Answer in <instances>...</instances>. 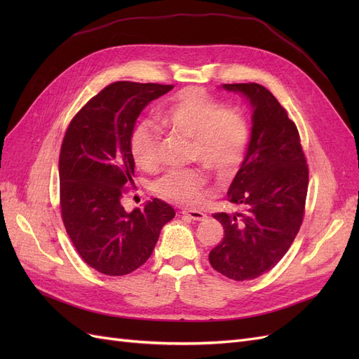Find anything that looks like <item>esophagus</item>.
Segmentation results:
<instances>
[{"instance_id": "esophagus-1", "label": "esophagus", "mask_w": 359, "mask_h": 359, "mask_svg": "<svg viewBox=\"0 0 359 359\" xmlns=\"http://www.w3.org/2000/svg\"><path fill=\"white\" fill-rule=\"evenodd\" d=\"M181 212H182L184 215H187L189 219L196 220V222H201V220H205V219H206V214H203V212L199 211V210H182Z\"/></svg>"}]
</instances>
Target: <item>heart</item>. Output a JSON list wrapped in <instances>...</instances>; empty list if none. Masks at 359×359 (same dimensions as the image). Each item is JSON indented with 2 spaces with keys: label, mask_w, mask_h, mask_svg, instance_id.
<instances>
[{
  "label": "heart",
  "mask_w": 359,
  "mask_h": 359,
  "mask_svg": "<svg viewBox=\"0 0 359 359\" xmlns=\"http://www.w3.org/2000/svg\"><path fill=\"white\" fill-rule=\"evenodd\" d=\"M158 119L163 127L193 137L190 158L206 163L222 175L235 172L245 157L252 135L245 115L214 100L202 88L190 86L177 93L161 107ZM160 140V128L148 119L132 128L128 151L139 169L158 166ZM206 181L202 168H173L156 180L154 190L169 201L193 205L201 201Z\"/></svg>",
  "instance_id": "1"
}]
</instances>
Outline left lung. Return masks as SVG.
<instances>
[{
    "label": "left lung",
    "instance_id": "1",
    "mask_svg": "<svg viewBox=\"0 0 359 359\" xmlns=\"http://www.w3.org/2000/svg\"><path fill=\"white\" fill-rule=\"evenodd\" d=\"M253 104L252 139L227 201L244 212H217L224 236L210 253L211 266L236 281L253 280L286 255L306 214L309 165L295 123L265 86L224 83Z\"/></svg>",
    "mask_w": 359,
    "mask_h": 359
}]
</instances>
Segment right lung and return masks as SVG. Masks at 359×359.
<instances>
[{
	"mask_svg": "<svg viewBox=\"0 0 359 359\" xmlns=\"http://www.w3.org/2000/svg\"><path fill=\"white\" fill-rule=\"evenodd\" d=\"M173 85L118 81L73 116L60 151V210L66 232L86 265L106 276L142 266L161 227L175 217L153 199L126 212L121 199L133 186L128 137L144 107Z\"/></svg>",
	"mask_w": 359,
	"mask_h": 359,
	"instance_id": "1",
	"label": "right lung"
}]
</instances>
